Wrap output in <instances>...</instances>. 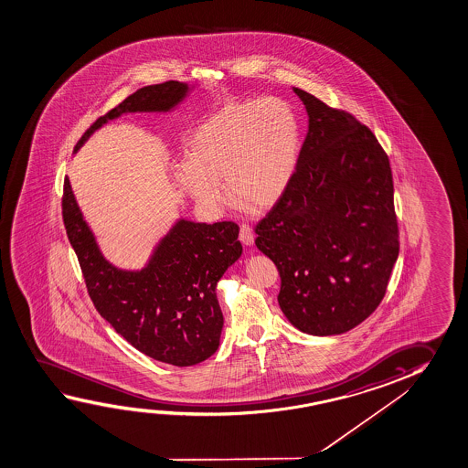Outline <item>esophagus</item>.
I'll list each match as a JSON object with an SVG mask.
<instances>
[{
	"instance_id": "esophagus-1",
	"label": "esophagus",
	"mask_w": 468,
	"mask_h": 468,
	"mask_svg": "<svg viewBox=\"0 0 468 468\" xmlns=\"http://www.w3.org/2000/svg\"><path fill=\"white\" fill-rule=\"evenodd\" d=\"M239 240H240L245 247H250V245H253V232L250 226H247V224H242V226H240Z\"/></svg>"
}]
</instances>
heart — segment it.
<instances>
[{
	"label": "heart",
	"instance_id": "obj_1",
	"mask_svg": "<svg viewBox=\"0 0 468 468\" xmlns=\"http://www.w3.org/2000/svg\"><path fill=\"white\" fill-rule=\"evenodd\" d=\"M301 151V126L286 101L265 97L224 105L193 132L177 186L197 205L218 213L224 186L239 207L265 211L288 190Z\"/></svg>",
	"mask_w": 468,
	"mask_h": 468
}]
</instances>
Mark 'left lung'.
I'll return each instance as SVG.
<instances>
[{"mask_svg":"<svg viewBox=\"0 0 468 468\" xmlns=\"http://www.w3.org/2000/svg\"><path fill=\"white\" fill-rule=\"evenodd\" d=\"M307 134L288 190L255 228L273 260L278 303L297 330L348 332L378 309L399 257L388 157L371 130L292 88Z\"/></svg>","mask_w":468,"mask_h":468,"instance_id":"1","label":"left lung"}]
</instances>
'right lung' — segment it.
Masks as SVG:
<instances>
[{
  "instance_id": "add662e5",
  "label": "right lung",
  "mask_w": 468,
  "mask_h": 468,
  "mask_svg": "<svg viewBox=\"0 0 468 468\" xmlns=\"http://www.w3.org/2000/svg\"><path fill=\"white\" fill-rule=\"evenodd\" d=\"M188 82L146 86L96 120L75 154L97 130L125 113H167L190 96ZM63 221L90 299L102 319L133 348L161 363L193 366L215 355L223 332L216 288L242 255L239 226L177 218L153 245L142 268H122L105 257L65 178Z\"/></svg>"
}]
</instances>
